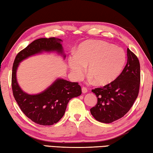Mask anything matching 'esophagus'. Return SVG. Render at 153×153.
<instances>
[{
	"label": "esophagus",
	"mask_w": 153,
	"mask_h": 153,
	"mask_svg": "<svg viewBox=\"0 0 153 153\" xmlns=\"http://www.w3.org/2000/svg\"><path fill=\"white\" fill-rule=\"evenodd\" d=\"M82 93H86L88 92V90L86 87H82Z\"/></svg>",
	"instance_id": "esophagus-1"
}]
</instances>
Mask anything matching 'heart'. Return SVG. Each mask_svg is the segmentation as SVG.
I'll use <instances>...</instances> for the list:
<instances>
[{"label": "heart", "mask_w": 153, "mask_h": 153, "mask_svg": "<svg viewBox=\"0 0 153 153\" xmlns=\"http://www.w3.org/2000/svg\"><path fill=\"white\" fill-rule=\"evenodd\" d=\"M122 48L104 41L90 40L82 44L77 55L69 59V67L75 78L81 79L88 65V72L98 86H105L120 76L126 63Z\"/></svg>", "instance_id": "1"}]
</instances>
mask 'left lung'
<instances>
[{
	"label": "left lung",
	"instance_id": "left-lung-1",
	"mask_svg": "<svg viewBox=\"0 0 153 153\" xmlns=\"http://www.w3.org/2000/svg\"><path fill=\"white\" fill-rule=\"evenodd\" d=\"M128 62L113 82L92 89L98 101L90 113L96 120L110 123L123 117L138 97L140 84V66L138 57L127 49Z\"/></svg>",
	"mask_w": 153,
	"mask_h": 153
}]
</instances>
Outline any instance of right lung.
<instances>
[{
    "mask_svg": "<svg viewBox=\"0 0 153 153\" xmlns=\"http://www.w3.org/2000/svg\"><path fill=\"white\" fill-rule=\"evenodd\" d=\"M61 41L55 38H42L33 41L17 54L13 65L11 86L13 97L22 112L39 125L51 126L57 123L64 115L69 100L82 94L81 86L77 82L58 79L40 94H28L18 85L16 71L21 61L35 54L55 51L63 54Z\"/></svg>",
    "mask_w": 153,
    "mask_h": 153,
    "instance_id": "obj_1",
    "label": "right lung"
}]
</instances>
